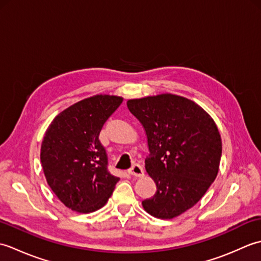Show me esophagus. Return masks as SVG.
I'll return each instance as SVG.
<instances>
[{"mask_svg": "<svg viewBox=\"0 0 261 261\" xmlns=\"http://www.w3.org/2000/svg\"><path fill=\"white\" fill-rule=\"evenodd\" d=\"M129 174L132 175V176H135V177H142L143 175H145V171H143V168L141 167L140 165L135 164L129 169Z\"/></svg>", "mask_w": 261, "mask_h": 261, "instance_id": "34e87169", "label": "esophagus"}]
</instances>
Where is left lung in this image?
<instances>
[{"label": "left lung", "mask_w": 261, "mask_h": 261, "mask_svg": "<svg viewBox=\"0 0 261 261\" xmlns=\"http://www.w3.org/2000/svg\"><path fill=\"white\" fill-rule=\"evenodd\" d=\"M126 105L146 131V170L157 186L142 206L154 218H176L203 197L218 175V126L195 102L174 94L129 99Z\"/></svg>", "instance_id": "8db88e82"}]
</instances>
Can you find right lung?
Here are the masks:
<instances>
[{"mask_svg":"<svg viewBox=\"0 0 261 261\" xmlns=\"http://www.w3.org/2000/svg\"><path fill=\"white\" fill-rule=\"evenodd\" d=\"M123 98L94 95L53 120L43 137L40 159L48 185L65 206L91 213L104 206L119 177L108 170L99 132Z\"/></svg>","mask_w":261,"mask_h":261,"instance_id":"add662e5","label":"right lung"}]
</instances>
